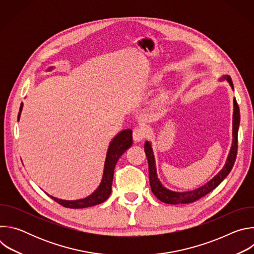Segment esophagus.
I'll use <instances>...</instances> for the list:
<instances>
[{
  "mask_svg": "<svg viewBox=\"0 0 254 254\" xmlns=\"http://www.w3.org/2000/svg\"><path fill=\"white\" fill-rule=\"evenodd\" d=\"M144 136H146V131H144V129L141 127L133 128L132 138L134 141H141L144 138Z\"/></svg>",
  "mask_w": 254,
  "mask_h": 254,
  "instance_id": "1",
  "label": "esophagus"
}]
</instances>
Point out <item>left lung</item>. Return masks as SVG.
<instances>
[{
    "label": "left lung",
    "mask_w": 254,
    "mask_h": 254,
    "mask_svg": "<svg viewBox=\"0 0 254 254\" xmlns=\"http://www.w3.org/2000/svg\"><path fill=\"white\" fill-rule=\"evenodd\" d=\"M226 79L231 88L233 89V83L229 75H224L221 80ZM233 106H234V112H233V128H232V146L230 149V153L228 155L227 161L223 169L217 174L212 180H210L207 184L204 186L197 188L192 191H187V192H174L171 191L167 188H165L161 181L158 178L157 175V169H156V164H155V157L152 149V144L150 141L144 142V153H146L148 163H149V178H150V185L152 192L154 195L162 202L167 203V204H188V203H193L200 198L204 197L208 193H210L212 190H214L217 186H218L222 181L228 176L230 171L233 168V165L236 160V155H237V141H238V128H239V123H240V113H239V106L237 104L236 99H233Z\"/></svg>",
    "instance_id": "obj_1"
}]
</instances>
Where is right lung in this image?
Masks as SVG:
<instances>
[{"label": "right lung", "instance_id": "1", "mask_svg": "<svg viewBox=\"0 0 254 254\" xmlns=\"http://www.w3.org/2000/svg\"><path fill=\"white\" fill-rule=\"evenodd\" d=\"M23 108V103H21L20 112L18 115V121L21 116V112ZM132 144V131L131 129H125L118 133L108 147L106 159L104 163V170H103V176L101 183L98 186V188L88 197L74 200V201H67V200H61L55 197H52L50 195H47L53 199L58 204L71 209H80V208H86L91 207L94 205H98L102 202H104L108 197H110L112 193V185H113V179H114V172L115 167L118 163V160L121 158V156L128 149Z\"/></svg>", "mask_w": 254, "mask_h": 254}]
</instances>
